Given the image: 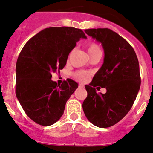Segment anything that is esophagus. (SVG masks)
<instances>
[{
    "label": "esophagus",
    "instance_id": "34e87169",
    "mask_svg": "<svg viewBox=\"0 0 153 153\" xmlns=\"http://www.w3.org/2000/svg\"><path fill=\"white\" fill-rule=\"evenodd\" d=\"M79 88H84V85H82V84H81V83H80V84H79Z\"/></svg>",
    "mask_w": 153,
    "mask_h": 153
}]
</instances>
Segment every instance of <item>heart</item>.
I'll use <instances>...</instances> for the list:
<instances>
[{
	"mask_svg": "<svg viewBox=\"0 0 153 153\" xmlns=\"http://www.w3.org/2000/svg\"><path fill=\"white\" fill-rule=\"evenodd\" d=\"M87 49L89 55H91L92 53H94L96 51H100V50L99 46H98L97 44L95 43H90L87 45ZM90 73L87 71H76V73L74 74V76L76 79L79 80V81L81 82H85L88 79Z\"/></svg>",
	"mask_w": 153,
	"mask_h": 153,
	"instance_id": "obj_1",
	"label": "heart"
}]
</instances>
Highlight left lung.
<instances>
[{
	"label": "left lung",
	"instance_id": "8db88e82",
	"mask_svg": "<svg viewBox=\"0 0 153 153\" xmlns=\"http://www.w3.org/2000/svg\"><path fill=\"white\" fill-rule=\"evenodd\" d=\"M86 34L102 44L104 62L88 85L82 108L88 120L100 128L116 124L131 109L140 86L137 56L123 37L108 28L88 29ZM99 85L105 94L96 92Z\"/></svg>",
	"mask_w": 153,
	"mask_h": 153
}]
</instances>
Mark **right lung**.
<instances>
[{"label": "right lung", "instance_id": "right-lung-1", "mask_svg": "<svg viewBox=\"0 0 153 153\" xmlns=\"http://www.w3.org/2000/svg\"><path fill=\"white\" fill-rule=\"evenodd\" d=\"M86 36L80 29L49 27L32 37L16 63V94L27 115L39 125L51 126L60 119L78 84L68 79L61 85L52 74L65 66L76 42Z\"/></svg>", "mask_w": 153, "mask_h": 153}]
</instances>
